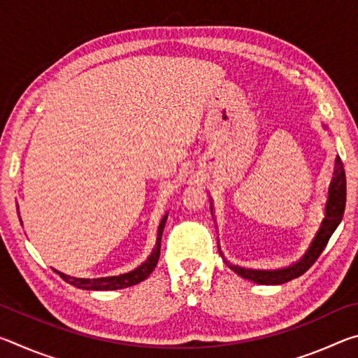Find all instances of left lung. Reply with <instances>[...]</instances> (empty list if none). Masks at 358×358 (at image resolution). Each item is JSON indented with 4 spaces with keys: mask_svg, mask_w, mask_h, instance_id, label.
Listing matches in <instances>:
<instances>
[{
    "mask_svg": "<svg viewBox=\"0 0 358 358\" xmlns=\"http://www.w3.org/2000/svg\"><path fill=\"white\" fill-rule=\"evenodd\" d=\"M344 208H346V173H344L343 161L339 159V156H336L335 167H333V177L329 186V197H327V202H325V216L322 222H320V227L317 230L316 237L313 238L310 248H308L306 252L303 254V257L299 260V262H295L292 265L286 266V268H280V270L241 268L238 265L229 264L226 259H224V262H226L230 268L235 271V273L256 284H266V286H270L271 284V286H276V284H284L287 281H292L295 278H299L305 273V271L310 268L314 262H316L320 254H322L327 243H329L331 234L335 232L336 227L339 226V222L343 220ZM211 213H213V207H211Z\"/></svg>",
    "mask_w": 358,
    "mask_h": 358,
    "instance_id": "left-lung-1",
    "label": "left lung"
}]
</instances>
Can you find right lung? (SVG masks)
<instances>
[{"label":"right lung","instance_id":"obj_1","mask_svg":"<svg viewBox=\"0 0 358 358\" xmlns=\"http://www.w3.org/2000/svg\"><path fill=\"white\" fill-rule=\"evenodd\" d=\"M17 208H19V207H17ZM166 221H167V215L162 217L159 227H157L156 246H155L153 252H151V256L147 260H145V262L141 266H137L136 270L129 271V273H124V275H120V276L93 278V280H90V278L68 276L64 273H59V271H57V273L62 276L66 282H69V284H72V286H76L78 289H85V290H117V289H124V287L134 286V284L147 280V278L151 275V271L155 270L157 260H159L161 238H162V230H164Z\"/></svg>","mask_w":358,"mask_h":358}]
</instances>
